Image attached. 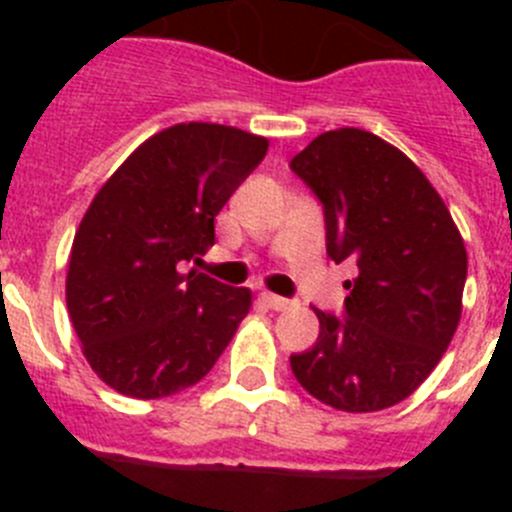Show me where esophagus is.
Here are the masks:
<instances>
[{"label":"esophagus","mask_w":512,"mask_h":512,"mask_svg":"<svg viewBox=\"0 0 512 512\" xmlns=\"http://www.w3.org/2000/svg\"><path fill=\"white\" fill-rule=\"evenodd\" d=\"M261 300L266 302V307L271 310H292L295 307V300H287V297H279V295H271V292H264Z\"/></svg>","instance_id":"34e87169"}]
</instances>
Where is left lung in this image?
<instances>
[{"label":"left lung","instance_id":"1","mask_svg":"<svg viewBox=\"0 0 512 512\" xmlns=\"http://www.w3.org/2000/svg\"><path fill=\"white\" fill-rule=\"evenodd\" d=\"M289 166L323 202L330 259L359 266L343 318L312 307L318 341L289 356L292 372L330 408H392L436 369L459 325L467 282L459 228L423 171L366 130H328Z\"/></svg>","mask_w":512,"mask_h":512}]
</instances>
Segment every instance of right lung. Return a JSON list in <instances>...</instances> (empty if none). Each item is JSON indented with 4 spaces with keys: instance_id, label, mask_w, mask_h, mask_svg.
<instances>
[{
    "instance_id": "right-lung-1",
    "label": "right lung",
    "mask_w": 512,
    "mask_h": 512,
    "mask_svg": "<svg viewBox=\"0 0 512 512\" xmlns=\"http://www.w3.org/2000/svg\"><path fill=\"white\" fill-rule=\"evenodd\" d=\"M269 140L179 122L135 148L104 182L71 246L66 307L104 384L135 400L187 390L210 372L251 310L182 261L215 243V217L264 161Z\"/></svg>"
}]
</instances>
